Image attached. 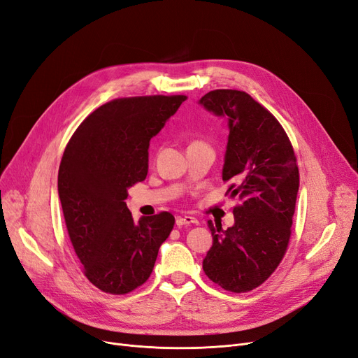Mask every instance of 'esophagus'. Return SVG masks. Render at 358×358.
<instances>
[{"label":"esophagus","mask_w":358,"mask_h":358,"mask_svg":"<svg viewBox=\"0 0 358 358\" xmlns=\"http://www.w3.org/2000/svg\"><path fill=\"white\" fill-rule=\"evenodd\" d=\"M177 227H185V225H194L197 224V220L193 216H178L176 220Z\"/></svg>","instance_id":"1"}]
</instances>
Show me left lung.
<instances>
[{"label":"left lung","instance_id":"left-lung-1","mask_svg":"<svg viewBox=\"0 0 358 358\" xmlns=\"http://www.w3.org/2000/svg\"><path fill=\"white\" fill-rule=\"evenodd\" d=\"M200 103L228 118L222 180L229 181L227 194L240 200L231 228L208 221L213 244L203 271L221 288L247 292L265 282L287 253L300 185L297 158L279 121L248 93L216 89Z\"/></svg>","mask_w":358,"mask_h":358}]
</instances>
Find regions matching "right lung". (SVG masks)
<instances>
[{"mask_svg": "<svg viewBox=\"0 0 358 358\" xmlns=\"http://www.w3.org/2000/svg\"><path fill=\"white\" fill-rule=\"evenodd\" d=\"M185 95L118 98L89 114L69 141L58 194L74 252L89 281L108 294L143 285L174 228L169 212L134 222L127 189L148 176L149 142Z\"/></svg>", "mask_w": 358, "mask_h": 358, "instance_id": "obj_1", "label": "right lung"}]
</instances>
